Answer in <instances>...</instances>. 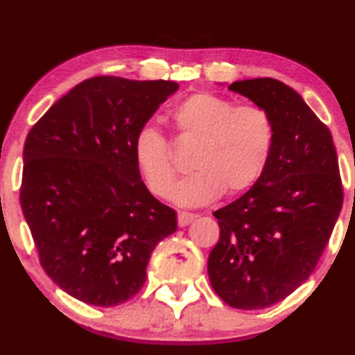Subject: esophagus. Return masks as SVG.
<instances>
[{
    "instance_id": "esophagus-1",
    "label": "esophagus",
    "mask_w": 355,
    "mask_h": 355,
    "mask_svg": "<svg viewBox=\"0 0 355 355\" xmlns=\"http://www.w3.org/2000/svg\"><path fill=\"white\" fill-rule=\"evenodd\" d=\"M195 215L190 214V211H178V225L187 227L189 223L193 222Z\"/></svg>"
}]
</instances>
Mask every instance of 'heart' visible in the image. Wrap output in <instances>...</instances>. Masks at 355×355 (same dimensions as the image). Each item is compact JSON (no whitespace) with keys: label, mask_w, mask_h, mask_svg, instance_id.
Segmentation results:
<instances>
[{"label":"heart","mask_w":355,"mask_h":355,"mask_svg":"<svg viewBox=\"0 0 355 355\" xmlns=\"http://www.w3.org/2000/svg\"><path fill=\"white\" fill-rule=\"evenodd\" d=\"M182 140L197 144L190 157L193 173L173 187L170 198L183 207H200L225 191L239 195L255 185L267 170L275 141L270 113L257 105L198 92L172 110ZM132 155L146 189L158 197L170 191L177 173L165 137L152 125L138 128Z\"/></svg>","instance_id":"b5f03b06"}]
</instances>
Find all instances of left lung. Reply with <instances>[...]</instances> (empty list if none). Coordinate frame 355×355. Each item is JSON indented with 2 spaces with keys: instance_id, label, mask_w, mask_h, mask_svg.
<instances>
[{
  "instance_id": "obj_1",
  "label": "left lung",
  "mask_w": 355,
  "mask_h": 355,
  "mask_svg": "<svg viewBox=\"0 0 355 355\" xmlns=\"http://www.w3.org/2000/svg\"><path fill=\"white\" fill-rule=\"evenodd\" d=\"M229 89L270 113L275 141L260 180L214 211L220 239L209 255V279L230 307L257 311L311 277L344 193L331 132L295 89L274 78L239 80Z\"/></svg>"
}]
</instances>
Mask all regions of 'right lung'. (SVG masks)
Returning a JSON list of instances; mask_svg holds the SVG:
<instances>
[{"label": "right lung", "mask_w": 355, "mask_h": 355, "mask_svg": "<svg viewBox=\"0 0 355 355\" xmlns=\"http://www.w3.org/2000/svg\"><path fill=\"white\" fill-rule=\"evenodd\" d=\"M178 89L175 81L95 76L76 85L28 133L21 209L40 263L61 291L113 307L146 280L150 255L177 214L150 193L132 141Z\"/></svg>", "instance_id": "add662e5"}]
</instances>
